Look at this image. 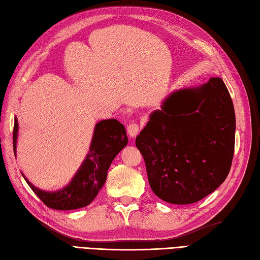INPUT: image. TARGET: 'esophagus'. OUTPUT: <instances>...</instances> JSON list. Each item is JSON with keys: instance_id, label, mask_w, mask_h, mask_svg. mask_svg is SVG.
Here are the masks:
<instances>
[{"instance_id": "obj_1", "label": "esophagus", "mask_w": 260, "mask_h": 260, "mask_svg": "<svg viewBox=\"0 0 260 260\" xmlns=\"http://www.w3.org/2000/svg\"><path fill=\"white\" fill-rule=\"evenodd\" d=\"M139 131H141V127H139V125L137 123H131L127 126V133L131 137H136Z\"/></svg>"}]
</instances>
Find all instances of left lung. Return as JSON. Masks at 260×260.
Listing matches in <instances>:
<instances>
[{
	"label": "left lung",
	"instance_id": "8db88e82",
	"mask_svg": "<svg viewBox=\"0 0 260 260\" xmlns=\"http://www.w3.org/2000/svg\"><path fill=\"white\" fill-rule=\"evenodd\" d=\"M235 111L221 78L172 92L136 137L154 193L191 204L228 177L235 146Z\"/></svg>",
	"mask_w": 260,
	"mask_h": 260
}]
</instances>
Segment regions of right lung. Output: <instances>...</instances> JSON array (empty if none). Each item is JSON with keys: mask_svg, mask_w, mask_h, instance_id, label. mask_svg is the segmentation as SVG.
Listing matches in <instances>:
<instances>
[{"mask_svg": "<svg viewBox=\"0 0 260 260\" xmlns=\"http://www.w3.org/2000/svg\"><path fill=\"white\" fill-rule=\"evenodd\" d=\"M18 123L14 119L13 148L16 154ZM128 143L124 125L117 119H104L96 123L88 155L70 183L55 192L43 191L24 179L36 196L50 209L76 210L89 205L98 196L108 177V170L115 156Z\"/></svg>", "mask_w": 260, "mask_h": 260, "instance_id": "1", "label": "right lung"}]
</instances>
